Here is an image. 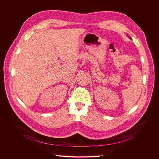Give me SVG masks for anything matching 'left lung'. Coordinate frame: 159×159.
<instances>
[{
    "label": "left lung",
    "mask_w": 159,
    "mask_h": 159,
    "mask_svg": "<svg viewBox=\"0 0 159 159\" xmlns=\"http://www.w3.org/2000/svg\"><path fill=\"white\" fill-rule=\"evenodd\" d=\"M128 38H129V39H131V38H130V36H128Z\"/></svg>",
    "instance_id": "left-lung-1"
}]
</instances>
